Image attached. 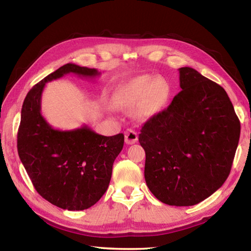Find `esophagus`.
<instances>
[{
	"label": "esophagus",
	"instance_id": "1",
	"mask_svg": "<svg viewBox=\"0 0 251 251\" xmlns=\"http://www.w3.org/2000/svg\"><path fill=\"white\" fill-rule=\"evenodd\" d=\"M138 140V135L135 130L127 129L125 131V142L127 145H134Z\"/></svg>",
	"mask_w": 251,
	"mask_h": 251
}]
</instances>
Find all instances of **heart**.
Listing matches in <instances>:
<instances>
[{
  "instance_id": "1",
  "label": "heart",
  "mask_w": 251,
  "mask_h": 251,
  "mask_svg": "<svg viewBox=\"0 0 251 251\" xmlns=\"http://www.w3.org/2000/svg\"><path fill=\"white\" fill-rule=\"evenodd\" d=\"M170 93L172 88L166 78L143 74L120 85L112 96V102L116 108L123 110L136 106V117L148 120L166 105Z\"/></svg>"
}]
</instances>
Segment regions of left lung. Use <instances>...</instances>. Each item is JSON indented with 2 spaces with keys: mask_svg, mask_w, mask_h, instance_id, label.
Returning <instances> with one entry per match:
<instances>
[{
  "mask_svg": "<svg viewBox=\"0 0 251 251\" xmlns=\"http://www.w3.org/2000/svg\"><path fill=\"white\" fill-rule=\"evenodd\" d=\"M181 92L142 126L148 188L164 204L193 206L230 175L241 123L226 92L195 69H179Z\"/></svg>",
  "mask_w": 251,
  "mask_h": 251,
  "instance_id": "obj_1",
  "label": "left lung"
}]
</instances>
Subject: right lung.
I'll use <instances>...</instances> for the list:
<instances>
[{"mask_svg":"<svg viewBox=\"0 0 251 251\" xmlns=\"http://www.w3.org/2000/svg\"><path fill=\"white\" fill-rule=\"evenodd\" d=\"M70 73L86 78L100 75L97 69L67 63L32 87L21 109L17 149L37 193L52 205L74 211L92 207L105 193L124 135L105 137L87 125L60 130L47 123L41 113L45 85Z\"/></svg>","mask_w":251,"mask_h":251,"instance_id":"1","label":"right lung"}]
</instances>
